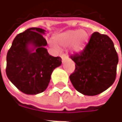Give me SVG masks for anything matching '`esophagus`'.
Wrapping results in <instances>:
<instances>
[{
	"instance_id": "34e87169",
	"label": "esophagus",
	"mask_w": 122,
	"mask_h": 122,
	"mask_svg": "<svg viewBox=\"0 0 122 122\" xmlns=\"http://www.w3.org/2000/svg\"><path fill=\"white\" fill-rule=\"evenodd\" d=\"M61 59H62L63 61H64L65 59H66L68 58V56H66V54H64V53H63V54H61Z\"/></svg>"
}]
</instances>
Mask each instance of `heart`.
<instances>
[{
  "instance_id": "1",
  "label": "heart",
  "mask_w": 122,
  "mask_h": 122,
  "mask_svg": "<svg viewBox=\"0 0 122 122\" xmlns=\"http://www.w3.org/2000/svg\"><path fill=\"white\" fill-rule=\"evenodd\" d=\"M88 35L84 30H70L61 32L53 38L54 42L59 46H67L72 44V50L78 51L82 50L87 41Z\"/></svg>"
}]
</instances>
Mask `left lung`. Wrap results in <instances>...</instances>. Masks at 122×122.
I'll list each match as a JSON object with an SVG mask.
<instances>
[{
    "label": "left lung",
    "mask_w": 122,
    "mask_h": 122,
    "mask_svg": "<svg viewBox=\"0 0 122 122\" xmlns=\"http://www.w3.org/2000/svg\"><path fill=\"white\" fill-rule=\"evenodd\" d=\"M71 58L76 63V69L70 75V80L83 95L99 94L115 81L118 56L107 35L93 32L84 50Z\"/></svg>",
    "instance_id": "8db88e82"
}]
</instances>
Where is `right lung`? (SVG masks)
I'll return each instance as SVG.
<instances>
[{
    "label": "right lung",
    "mask_w": 122,
    "mask_h": 122,
    "mask_svg": "<svg viewBox=\"0 0 122 122\" xmlns=\"http://www.w3.org/2000/svg\"><path fill=\"white\" fill-rule=\"evenodd\" d=\"M46 30L29 28L15 38L6 56L8 79L21 92L36 95L48 86L53 70L61 65L60 57L50 56L45 48Z\"/></svg>",
    "instance_id": "right-lung-1"
}]
</instances>
